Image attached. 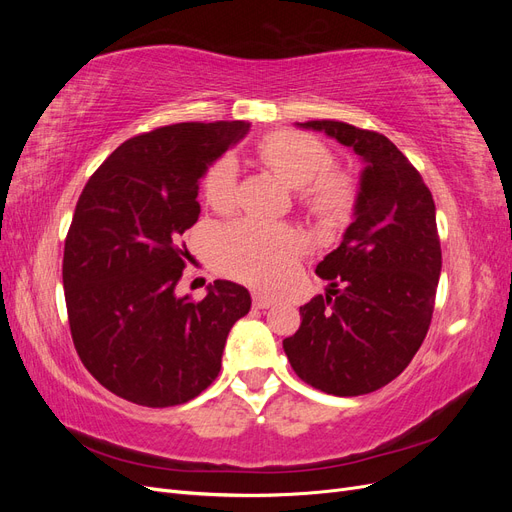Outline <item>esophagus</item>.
Masks as SVG:
<instances>
[{
    "mask_svg": "<svg viewBox=\"0 0 512 512\" xmlns=\"http://www.w3.org/2000/svg\"><path fill=\"white\" fill-rule=\"evenodd\" d=\"M275 301L273 299H269V297H265V294H260V292H254V307H258V309H267V307H271Z\"/></svg>",
    "mask_w": 512,
    "mask_h": 512,
    "instance_id": "obj_1",
    "label": "esophagus"
}]
</instances>
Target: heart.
<instances>
[{
	"instance_id": "1",
	"label": "heart",
	"mask_w": 512,
	"mask_h": 512,
	"mask_svg": "<svg viewBox=\"0 0 512 512\" xmlns=\"http://www.w3.org/2000/svg\"><path fill=\"white\" fill-rule=\"evenodd\" d=\"M258 158L290 188H297L299 203L318 218H339L354 200L352 181L333 170V153L318 138L282 130L258 143ZM237 162L230 156L213 162L203 179L207 203L228 211L237 198ZM305 250L301 232L288 226L243 218L215 235V260L224 273L260 290H277L299 265Z\"/></svg>"
}]
</instances>
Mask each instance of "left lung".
Returning a JSON list of instances; mask_svg holds the SVG:
<instances>
[{"label": "left lung", "mask_w": 512, "mask_h": 512, "mask_svg": "<svg viewBox=\"0 0 512 512\" xmlns=\"http://www.w3.org/2000/svg\"><path fill=\"white\" fill-rule=\"evenodd\" d=\"M354 149L365 162L354 222L316 267L327 297L301 312L284 339L303 382L337 397L374 393L408 367L429 331L442 269L436 205L421 173L389 138L344 121L299 123Z\"/></svg>", "instance_id": "1"}]
</instances>
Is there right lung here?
Masks as SVG:
<instances>
[{"label": "right lung", "mask_w": 512, "mask_h": 512, "mask_svg": "<svg viewBox=\"0 0 512 512\" xmlns=\"http://www.w3.org/2000/svg\"><path fill=\"white\" fill-rule=\"evenodd\" d=\"M250 130L245 121L173 123L121 143L89 177L64 247V292L79 359L138 406H179L218 378L228 331L250 292L213 282L177 297L200 215L198 179Z\"/></svg>", "instance_id": "1"}]
</instances>
